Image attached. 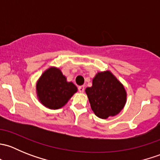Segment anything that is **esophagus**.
<instances>
[{
	"label": "esophagus",
	"instance_id": "obj_1",
	"mask_svg": "<svg viewBox=\"0 0 160 160\" xmlns=\"http://www.w3.org/2000/svg\"><path fill=\"white\" fill-rule=\"evenodd\" d=\"M78 90L80 93H83V91H84V86H80L78 88Z\"/></svg>",
	"mask_w": 160,
	"mask_h": 160
}]
</instances>
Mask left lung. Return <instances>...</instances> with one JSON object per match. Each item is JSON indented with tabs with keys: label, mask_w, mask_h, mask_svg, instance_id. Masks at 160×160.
I'll use <instances>...</instances> for the list:
<instances>
[{
	"label": "left lung",
	"mask_w": 160,
	"mask_h": 160,
	"mask_svg": "<svg viewBox=\"0 0 160 160\" xmlns=\"http://www.w3.org/2000/svg\"><path fill=\"white\" fill-rule=\"evenodd\" d=\"M85 92L92 111L100 118L117 115L126 104L125 87L110 70L97 72L92 87L87 88Z\"/></svg>",
	"instance_id": "8db88e82"
}]
</instances>
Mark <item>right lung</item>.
Listing matches in <instances>:
<instances>
[{
  "mask_svg": "<svg viewBox=\"0 0 160 160\" xmlns=\"http://www.w3.org/2000/svg\"><path fill=\"white\" fill-rule=\"evenodd\" d=\"M77 92L72 82H68L60 69L51 67L45 70L36 82V94L39 102L52 110L65 106Z\"/></svg>",
  "mask_w": 160,
  "mask_h": 160,
  "instance_id": "add662e5",
  "label": "right lung"
}]
</instances>
